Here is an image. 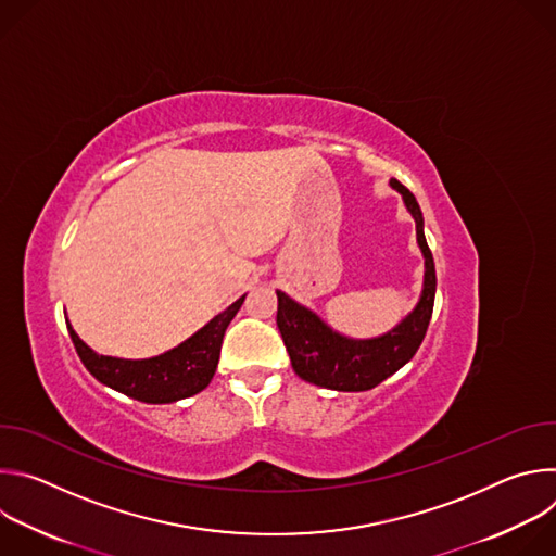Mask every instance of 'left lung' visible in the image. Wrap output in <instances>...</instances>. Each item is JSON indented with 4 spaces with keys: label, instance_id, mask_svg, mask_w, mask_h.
Returning a JSON list of instances; mask_svg holds the SVG:
<instances>
[{
    "label": "left lung",
    "instance_id": "1",
    "mask_svg": "<svg viewBox=\"0 0 556 556\" xmlns=\"http://www.w3.org/2000/svg\"><path fill=\"white\" fill-rule=\"evenodd\" d=\"M391 187L403 193L405 204L416 219L418 244L425 253L427 273L420 303L399 328L384 337L350 341L332 332L319 316L277 290V328L290 354L292 369L307 382L339 391H367L409 363L427 334L435 301V264L425 240L422 213L414 193L395 178L391 180Z\"/></svg>",
    "mask_w": 556,
    "mask_h": 556
}]
</instances>
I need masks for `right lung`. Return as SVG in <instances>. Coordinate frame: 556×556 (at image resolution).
<instances>
[{
  "label": "right lung",
  "instance_id": "1",
  "mask_svg": "<svg viewBox=\"0 0 556 556\" xmlns=\"http://www.w3.org/2000/svg\"><path fill=\"white\" fill-rule=\"evenodd\" d=\"M242 303L244 296L228 305L222 314H217L213 321H208L182 345L147 361H123L101 356L76 337L72 326H67V332L78 358L84 361L88 371L103 384L140 403H176L189 399V395H195L211 382L219 361L224 332L237 309L242 307Z\"/></svg>",
  "mask_w": 556,
  "mask_h": 556
}]
</instances>
